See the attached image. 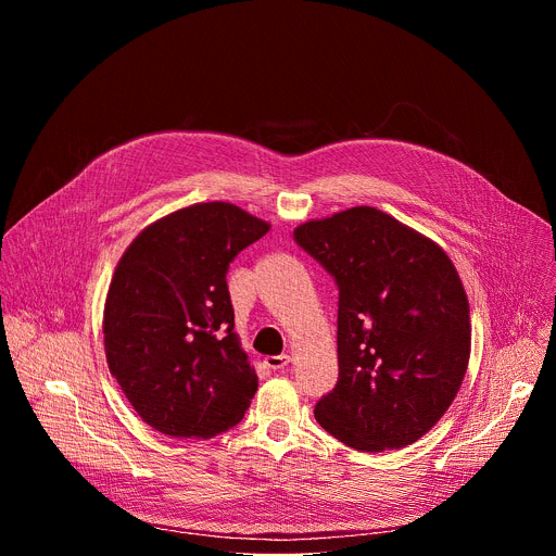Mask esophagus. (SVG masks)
<instances>
[{"label": "esophagus", "instance_id": "34e87169", "mask_svg": "<svg viewBox=\"0 0 556 556\" xmlns=\"http://www.w3.org/2000/svg\"><path fill=\"white\" fill-rule=\"evenodd\" d=\"M288 363H290V356H288V354H279V356H268V358H266V365H268L270 369H283Z\"/></svg>", "mask_w": 556, "mask_h": 556}]
</instances>
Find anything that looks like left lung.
I'll use <instances>...</instances> for the list:
<instances>
[{
    "label": "left lung",
    "instance_id": "left-lung-1",
    "mask_svg": "<svg viewBox=\"0 0 556 556\" xmlns=\"http://www.w3.org/2000/svg\"><path fill=\"white\" fill-rule=\"evenodd\" d=\"M294 242L339 288V380L316 403V422L367 453L416 442L451 407L468 367L470 312L453 262L371 206L305 222Z\"/></svg>",
    "mask_w": 556,
    "mask_h": 556
}]
</instances>
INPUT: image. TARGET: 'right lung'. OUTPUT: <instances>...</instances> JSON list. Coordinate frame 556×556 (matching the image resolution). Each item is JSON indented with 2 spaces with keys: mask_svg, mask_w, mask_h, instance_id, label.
Returning <instances> with one entry per match:
<instances>
[{
  "mask_svg": "<svg viewBox=\"0 0 556 556\" xmlns=\"http://www.w3.org/2000/svg\"><path fill=\"white\" fill-rule=\"evenodd\" d=\"M268 230L240 206L204 202L153 222L121 257L105 301V354L155 431L206 440L244 418L257 374L232 332L226 273Z\"/></svg>",
  "mask_w": 556,
  "mask_h": 556,
  "instance_id": "right-lung-1",
  "label": "right lung"
}]
</instances>
